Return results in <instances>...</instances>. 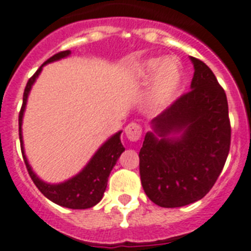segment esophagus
Segmentation results:
<instances>
[{
	"instance_id": "1",
	"label": "esophagus",
	"mask_w": 251,
	"mask_h": 251,
	"mask_svg": "<svg viewBox=\"0 0 251 251\" xmlns=\"http://www.w3.org/2000/svg\"><path fill=\"white\" fill-rule=\"evenodd\" d=\"M125 134H126V138H127L130 141H138L139 139L141 138L143 128H141V126L138 125V124L131 123L126 126Z\"/></svg>"
}]
</instances>
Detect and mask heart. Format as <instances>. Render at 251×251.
<instances>
[{
	"label": "heart",
	"instance_id": "heart-1",
	"mask_svg": "<svg viewBox=\"0 0 251 251\" xmlns=\"http://www.w3.org/2000/svg\"><path fill=\"white\" fill-rule=\"evenodd\" d=\"M138 78L150 82L148 103L154 111L168 108L182 91L184 74L179 63L173 58H149L138 67Z\"/></svg>",
	"mask_w": 251,
	"mask_h": 251
}]
</instances>
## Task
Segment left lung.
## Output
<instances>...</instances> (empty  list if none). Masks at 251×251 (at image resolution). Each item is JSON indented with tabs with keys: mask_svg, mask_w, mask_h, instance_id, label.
Wrapping results in <instances>:
<instances>
[{
	"mask_svg": "<svg viewBox=\"0 0 251 251\" xmlns=\"http://www.w3.org/2000/svg\"><path fill=\"white\" fill-rule=\"evenodd\" d=\"M191 91L151 120L140 158V179L155 204L174 208L203 198L219 178L230 150L225 91L208 67L189 56Z\"/></svg>",
	"mask_w": 251,
	"mask_h": 251,
	"instance_id": "left-lung-1",
	"label": "left lung"
}]
</instances>
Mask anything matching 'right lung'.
I'll return each mask as SVG.
<instances>
[{
	"instance_id": "right-lung-1",
	"label": "right lung",
	"mask_w": 251,
	"mask_h": 251,
	"mask_svg": "<svg viewBox=\"0 0 251 251\" xmlns=\"http://www.w3.org/2000/svg\"><path fill=\"white\" fill-rule=\"evenodd\" d=\"M69 55H71V50H65V51H60V53L55 54L41 65L40 68L36 71V73L29 79L25 87L23 107H21L20 115H19V135H20L21 152H23L24 162H25L32 182L35 183V186L38 187L39 191L48 200H50L54 203L59 204V206L73 208V210H86V208H91V207L96 206L101 201L104 191H106V187H107V180L108 177H110L111 171H112V168L115 167L116 162L119 160L120 155L123 154V151H125V148L121 144V139H120V135L123 131L116 132L108 140L104 141L79 173L75 174L74 177L69 178V179L64 180V182L54 183V184L53 183L44 182L35 174L31 165L29 164V160L25 155L23 141V127H21L23 126V117L32 84L35 83V80L38 79L39 74L41 73L43 67L45 64L56 62V60L67 58Z\"/></svg>"
}]
</instances>
